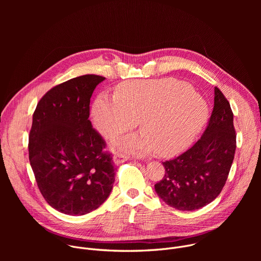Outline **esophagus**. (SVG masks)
<instances>
[{"mask_svg": "<svg viewBox=\"0 0 261 261\" xmlns=\"http://www.w3.org/2000/svg\"><path fill=\"white\" fill-rule=\"evenodd\" d=\"M114 162L116 164H120V163H123L127 160V157L125 155H122V154H118V155H115L114 158H113Z\"/></svg>", "mask_w": 261, "mask_h": 261, "instance_id": "obj_1", "label": "esophagus"}]
</instances>
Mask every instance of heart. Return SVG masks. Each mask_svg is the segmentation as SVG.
Wrapping results in <instances>:
<instances>
[{
	"label": "heart",
	"mask_w": 261,
	"mask_h": 261,
	"mask_svg": "<svg viewBox=\"0 0 261 261\" xmlns=\"http://www.w3.org/2000/svg\"><path fill=\"white\" fill-rule=\"evenodd\" d=\"M116 94L98 96L92 108L93 124L103 137L116 139L140 121L142 133L118 143L121 151L132 155L154 150L161 156L173 155L195 139L207 120L205 101L178 81L130 82Z\"/></svg>",
	"instance_id": "obj_1"
}]
</instances>
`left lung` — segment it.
<instances>
[{"label": "left lung", "instance_id": "obj_1", "mask_svg": "<svg viewBox=\"0 0 261 261\" xmlns=\"http://www.w3.org/2000/svg\"><path fill=\"white\" fill-rule=\"evenodd\" d=\"M236 147L232 110L216 87L213 113L203 134L189 150L163 162L165 174L155 185L157 194L179 211H194L211 203L224 187Z\"/></svg>", "mask_w": 261, "mask_h": 261}]
</instances>
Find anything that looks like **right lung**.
Instances as JSON below:
<instances>
[{
	"instance_id": "1",
	"label": "right lung",
	"mask_w": 261,
	"mask_h": 261,
	"mask_svg": "<svg viewBox=\"0 0 261 261\" xmlns=\"http://www.w3.org/2000/svg\"><path fill=\"white\" fill-rule=\"evenodd\" d=\"M105 80L95 74L50 89L37 104L29 135V159L46 202L66 215H85L109 196L116 168L93 128L90 101Z\"/></svg>"
}]
</instances>
